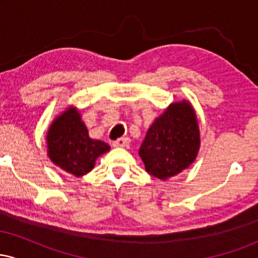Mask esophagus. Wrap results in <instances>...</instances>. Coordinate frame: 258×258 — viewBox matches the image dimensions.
Returning <instances> with one entry per match:
<instances>
[{
    "mask_svg": "<svg viewBox=\"0 0 258 258\" xmlns=\"http://www.w3.org/2000/svg\"><path fill=\"white\" fill-rule=\"evenodd\" d=\"M130 142H131V139H130L128 137H121L114 142V147H117V148L128 147Z\"/></svg>",
    "mask_w": 258,
    "mask_h": 258,
    "instance_id": "obj_1",
    "label": "esophagus"
}]
</instances>
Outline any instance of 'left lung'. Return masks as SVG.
Masks as SVG:
<instances>
[{
  "mask_svg": "<svg viewBox=\"0 0 258 258\" xmlns=\"http://www.w3.org/2000/svg\"><path fill=\"white\" fill-rule=\"evenodd\" d=\"M200 131L197 114L186 100L172 103L156 117L139 148L146 171L161 180L177 176L197 159Z\"/></svg>",
  "mask_w": 258,
  "mask_h": 258,
  "instance_id": "obj_1",
  "label": "left lung"
}]
</instances>
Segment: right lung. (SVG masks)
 I'll return each mask as SVG.
<instances>
[{
  "mask_svg": "<svg viewBox=\"0 0 258 258\" xmlns=\"http://www.w3.org/2000/svg\"><path fill=\"white\" fill-rule=\"evenodd\" d=\"M109 149L105 142L90 137L81 115L74 106L55 117L47 132V154L51 161L75 177L92 171L96 160Z\"/></svg>",
  "mask_w": 258,
  "mask_h": 258,
  "instance_id": "1",
  "label": "right lung"
}]
</instances>
